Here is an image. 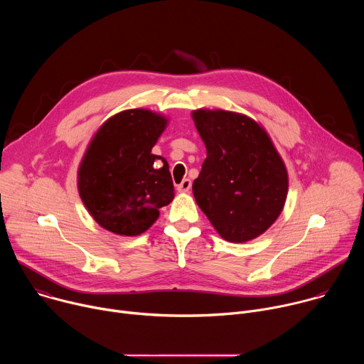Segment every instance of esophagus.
Masks as SVG:
<instances>
[{
	"label": "esophagus",
	"mask_w": 364,
	"mask_h": 364,
	"mask_svg": "<svg viewBox=\"0 0 364 364\" xmlns=\"http://www.w3.org/2000/svg\"><path fill=\"white\" fill-rule=\"evenodd\" d=\"M190 188H191V180H188V178H184V180L177 186V190H178L180 193H187Z\"/></svg>",
	"instance_id": "obj_1"
}]
</instances>
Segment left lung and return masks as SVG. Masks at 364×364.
Masks as SVG:
<instances>
[{"label": "left lung", "mask_w": 364, "mask_h": 364, "mask_svg": "<svg viewBox=\"0 0 364 364\" xmlns=\"http://www.w3.org/2000/svg\"><path fill=\"white\" fill-rule=\"evenodd\" d=\"M191 118L207 157L193 183L201 212L228 242L265 233L284 210L288 171L269 134L255 119L223 109H196Z\"/></svg>", "instance_id": "left-lung-1"}]
</instances>
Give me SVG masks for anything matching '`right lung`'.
I'll return each mask as SVG.
<instances>
[{
  "mask_svg": "<svg viewBox=\"0 0 364 364\" xmlns=\"http://www.w3.org/2000/svg\"><path fill=\"white\" fill-rule=\"evenodd\" d=\"M168 118L127 109L93 134L77 168L79 196L93 220L119 236H138L174 198L168 163L152 154Z\"/></svg>",
  "mask_w": 364,
  "mask_h": 364,
  "instance_id": "add662e5",
  "label": "right lung"
}]
</instances>
